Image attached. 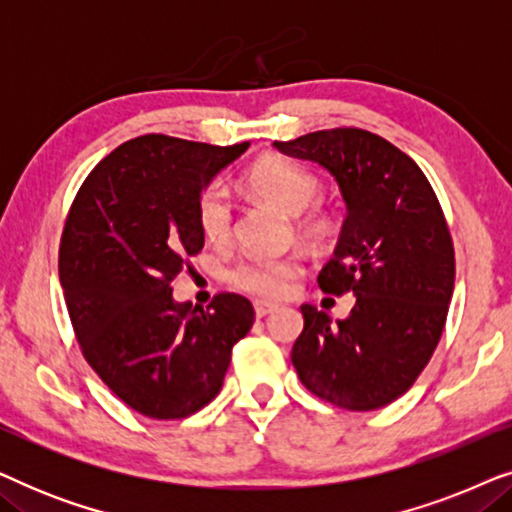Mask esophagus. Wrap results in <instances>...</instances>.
I'll use <instances>...</instances> for the list:
<instances>
[{
	"mask_svg": "<svg viewBox=\"0 0 512 512\" xmlns=\"http://www.w3.org/2000/svg\"><path fill=\"white\" fill-rule=\"evenodd\" d=\"M275 310H277V305L265 303V300H256V303H254V312H256V317H258V319L268 317V314H272Z\"/></svg>",
	"mask_w": 512,
	"mask_h": 512,
	"instance_id": "esophagus-1",
	"label": "esophagus"
}]
</instances>
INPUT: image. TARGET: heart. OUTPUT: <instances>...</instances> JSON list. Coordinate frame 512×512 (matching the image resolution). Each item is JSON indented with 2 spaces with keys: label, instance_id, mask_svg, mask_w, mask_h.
<instances>
[{
  "label": "heart",
  "instance_id": "1",
  "mask_svg": "<svg viewBox=\"0 0 512 512\" xmlns=\"http://www.w3.org/2000/svg\"><path fill=\"white\" fill-rule=\"evenodd\" d=\"M247 191L265 205L282 214L296 216L310 207L319 193V179L310 170L277 156L256 160L244 172ZM200 233L212 244H223L233 235V202L228 188L214 181L202 188L195 205ZM298 233L310 242H321L333 233V219L324 209H312L298 219ZM298 258H268V261H240L228 272V282L244 293L258 298H282L289 293L293 279L298 277Z\"/></svg>",
  "mask_w": 512,
  "mask_h": 512
}]
</instances>
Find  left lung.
<instances>
[{"mask_svg": "<svg viewBox=\"0 0 512 512\" xmlns=\"http://www.w3.org/2000/svg\"><path fill=\"white\" fill-rule=\"evenodd\" d=\"M275 146L338 181L347 219L317 282L333 296H356L347 319L300 307L293 366L338 408H384L415 384L443 335L454 291L443 209L415 160L368 130H319Z\"/></svg>", "mask_w": 512, "mask_h": 512, "instance_id": "8db88e82", "label": "left lung"}]
</instances>
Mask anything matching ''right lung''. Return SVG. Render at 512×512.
I'll use <instances>...</instances> for the list:
<instances>
[{
  "mask_svg": "<svg viewBox=\"0 0 512 512\" xmlns=\"http://www.w3.org/2000/svg\"><path fill=\"white\" fill-rule=\"evenodd\" d=\"M247 149L130 139L95 165L69 209L58 268L74 333L102 382L144 417L205 408L254 324L244 296L219 293L202 310L177 303L170 286L205 244L198 195Z\"/></svg>",
  "mask_w": 512,
  "mask_h": 512,
  "instance_id": "obj_1",
  "label": "right lung"
}]
</instances>
